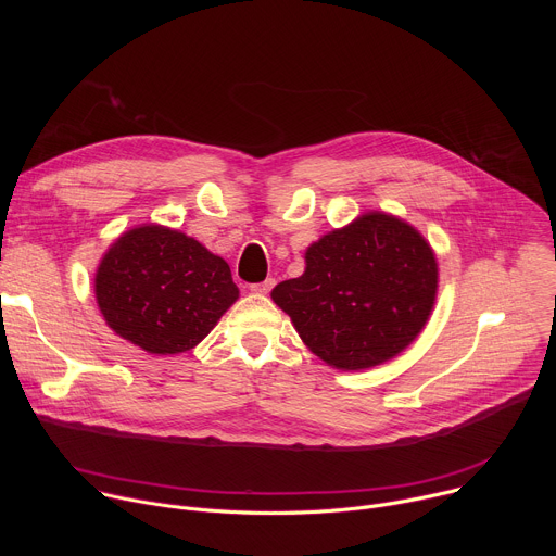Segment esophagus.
<instances>
[{
    "label": "esophagus",
    "mask_w": 556,
    "mask_h": 556,
    "mask_svg": "<svg viewBox=\"0 0 556 556\" xmlns=\"http://www.w3.org/2000/svg\"><path fill=\"white\" fill-rule=\"evenodd\" d=\"M273 288H275V279H266V281H262V283H253V286H251V292H255V294H268Z\"/></svg>",
    "instance_id": "esophagus-1"
}]
</instances>
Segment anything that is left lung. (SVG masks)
Instances as JSON below:
<instances>
[{
	"label": "left lung",
	"mask_w": 556,
	"mask_h": 556,
	"mask_svg": "<svg viewBox=\"0 0 556 556\" xmlns=\"http://www.w3.org/2000/svg\"><path fill=\"white\" fill-rule=\"evenodd\" d=\"M438 264L425 237L380 211L324 235L305 251V273L275 286L312 354L343 371L399 356L429 321Z\"/></svg>",
	"instance_id": "obj_1"
}]
</instances>
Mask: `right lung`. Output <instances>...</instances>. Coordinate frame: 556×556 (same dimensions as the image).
<instances>
[{
  "instance_id": "obj_1",
  "label": "right lung",
  "mask_w": 556,
  "mask_h": 556,
  "mask_svg": "<svg viewBox=\"0 0 556 556\" xmlns=\"http://www.w3.org/2000/svg\"><path fill=\"white\" fill-rule=\"evenodd\" d=\"M94 292L108 326L157 356L195 348L240 296L222 257L157 224L118 237L99 264Z\"/></svg>"
}]
</instances>
